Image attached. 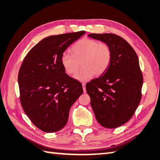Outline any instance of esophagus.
I'll list each match as a JSON object with an SVG mask.
<instances>
[{"label": "esophagus", "instance_id": "1", "mask_svg": "<svg viewBox=\"0 0 160 160\" xmlns=\"http://www.w3.org/2000/svg\"><path fill=\"white\" fill-rule=\"evenodd\" d=\"M82 88H83V91H84V93H86V84H84V83H82Z\"/></svg>", "mask_w": 160, "mask_h": 160}]
</instances>
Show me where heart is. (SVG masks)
<instances>
[{"label": "heart", "instance_id": "heart-1", "mask_svg": "<svg viewBox=\"0 0 160 160\" xmlns=\"http://www.w3.org/2000/svg\"><path fill=\"white\" fill-rule=\"evenodd\" d=\"M72 55L64 53L61 57V64L65 72L73 75L79 68H82L74 78L80 82H86L92 76H99L110 65L112 52L107 44L100 43L96 40L84 38L74 44L71 49Z\"/></svg>", "mask_w": 160, "mask_h": 160}]
</instances>
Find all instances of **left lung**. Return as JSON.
Returning a JSON list of instances; mask_svg holds the SVG:
<instances>
[{
	"label": "left lung",
	"mask_w": 160,
	"mask_h": 160,
	"mask_svg": "<svg viewBox=\"0 0 160 160\" xmlns=\"http://www.w3.org/2000/svg\"><path fill=\"white\" fill-rule=\"evenodd\" d=\"M110 47L112 57L107 70L86 84L98 123L108 128L123 125L135 113L142 98L143 76L138 57L128 42L113 33L88 35Z\"/></svg>",
	"instance_id": "left-lung-1"
}]
</instances>
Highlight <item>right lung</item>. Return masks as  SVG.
Returning a JSON list of instances; mask_svg holds the SVG:
<instances>
[{"mask_svg": "<svg viewBox=\"0 0 160 160\" xmlns=\"http://www.w3.org/2000/svg\"><path fill=\"white\" fill-rule=\"evenodd\" d=\"M84 31L51 36L27 54L18 81L23 110L37 128L46 132L66 125L69 110L83 93L82 84L65 73L61 57Z\"/></svg>", "mask_w": 160, "mask_h": 160, "instance_id": "right-lung-1", "label": "right lung"}]
</instances>
